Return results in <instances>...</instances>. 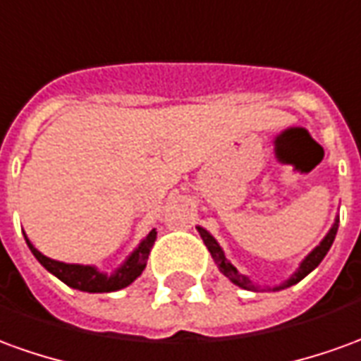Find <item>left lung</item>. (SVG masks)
I'll return each mask as SVG.
<instances>
[{"label":"left lung","mask_w":361,"mask_h":361,"mask_svg":"<svg viewBox=\"0 0 361 361\" xmlns=\"http://www.w3.org/2000/svg\"><path fill=\"white\" fill-rule=\"evenodd\" d=\"M338 223L340 219L336 216L334 219V224L330 226V231L326 233V236L322 238L321 244L317 246V248H312L307 256H305V259L299 264V268L295 269V274L287 281H283L281 286H276L274 287V291H279V289H286V287H291L295 286V283H299L301 279H303L305 276H309L312 269L317 268L319 264H321L322 259H324V256H326V252L330 250V246H332V242H334V238H336V233H338ZM199 234H201V238H203V242H205L207 250L211 252V256H213V259H215L216 268L221 269V274L223 276H226L231 281H233L234 286L242 287V289H248V291H258L259 287L252 281L250 277L244 276V274H240L238 269L234 268L233 262L226 258V254L223 252V248H221V244L213 238V234L209 233V231H205L203 226H197Z\"/></svg>","instance_id":"8db88e82"}]
</instances>
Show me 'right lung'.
Returning a JSON list of instances; mask_svg holds the SVG:
<instances>
[{
  "instance_id": "right-lung-1",
  "label": "right lung",
  "mask_w": 361,
  "mask_h": 361,
  "mask_svg": "<svg viewBox=\"0 0 361 361\" xmlns=\"http://www.w3.org/2000/svg\"><path fill=\"white\" fill-rule=\"evenodd\" d=\"M27 246L31 248L32 256L39 259L40 266L49 269L52 276H56L60 281H64L72 289L87 291V293H111V291H119L123 287L130 286L146 268L148 254L152 250L156 240V228L146 234V238L138 244L135 250L130 252L127 259L115 269L111 276L103 274L95 266H82V264H66V262H58L49 256H44L31 244V240L25 236Z\"/></svg>"
}]
</instances>
